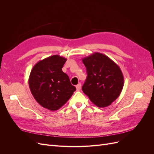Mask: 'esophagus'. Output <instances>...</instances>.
<instances>
[{
    "mask_svg": "<svg viewBox=\"0 0 154 154\" xmlns=\"http://www.w3.org/2000/svg\"><path fill=\"white\" fill-rule=\"evenodd\" d=\"M81 83H78V84L76 86V91H80V89H81Z\"/></svg>",
    "mask_w": 154,
    "mask_h": 154,
    "instance_id": "1",
    "label": "esophagus"
}]
</instances>
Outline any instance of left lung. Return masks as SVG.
Returning a JSON list of instances; mask_svg holds the SVG:
<instances>
[{
  "instance_id": "8db88e82",
  "label": "left lung",
  "mask_w": 154,
  "mask_h": 154,
  "mask_svg": "<svg viewBox=\"0 0 154 154\" xmlns=\"http://www.w3.org/2000/svg\"><path fill=\"white\" fill-rule=\"evenodd\" d=\"M87 77L82 91L98 107L109 106L119 97L124 85L120 67L107 56L94 53L82 58Z\"/></svg>"
}]
</instances>
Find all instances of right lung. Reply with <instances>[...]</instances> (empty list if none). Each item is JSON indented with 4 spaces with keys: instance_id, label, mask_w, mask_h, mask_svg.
Here are the masks:
<instances>
[{
    "instance_id": "add662e5",
    "label": "right lung",
    "mask_w": 154,
    "mask_h": 154,
    "mask_svg": "<svg viewBox=\"0 0 154 154\" xmlns=\"http://www.w3.org/2000/svg\"><path fill=\"white\" fill-rule=\"evenodd\" d=\"M67 59L53 55L40 60L32 67L29 86L35 100L44 108L57 110L69 100L76 91L69 78L62 71Z\"/></svg>"
}]
</instances>
